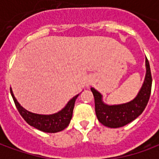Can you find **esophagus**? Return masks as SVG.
<instances>
[{
	"label": "esophagus",
	"mask_w": 159,
	"mask_h": 159,
	"mask_svg": "<svg viewBox=\"0 0 159 159\" xmlns=\"http://www.w3.org/2000/svg\"><path fill=\"white\" fill-rule=\"evenodd\" d=\"M89 84H90V82H87V83H86V86L89 87Z\"/></svg>",
	"instance_id": "1"
}]
</instances>
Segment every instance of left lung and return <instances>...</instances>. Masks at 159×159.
Wrapping results in <instances>:
<instances>
[{
  "label": "left lung",
  "mask_w": 159,
  "mask_h": 159,
  "mask_svg": "<svg viewBox=\"0 0 159 159\" xmlns=\"http://www.w3.org/2000/svg\"><path fill=\"white\" fill-rule=\"evenodd\" d=\"M152 74L148 59L146 58L145 80L136 97L129 102L120 105H107L102 99V94L91 88L94 97L95 113L100 123L108 128H120L137 118L143 112L150 98L152 90Z\"/></svg>",
  "instance_id": "obj_1"
}]
</instances>
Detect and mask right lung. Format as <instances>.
Segmentation results:
<instances>
[{
  "label": "right lung",
  "instance_id": "1",
  "mask_svg": "<svg viewBox=\"0 0 159 159\" xmlns=\"http://www.w3.org/2000/svg\"><path fill=\"white\" fill-rule=\"evenodd\" d=\"M10 92H11L17 109L23 118L25 120L26 123H29L30 126L46 133H57L65 129L66 127L69 125L72 117L75 101L79 95L77 94L73 97L71 100L68 101L66 107L58 112L50 114V115H42V114L33 113L29 111L25 110L24 107L20 106L18 100H16L11 88H10Z\"/></svg>",
  "mask_w": 159,
  "mask_h": 159
}]
</instances>
